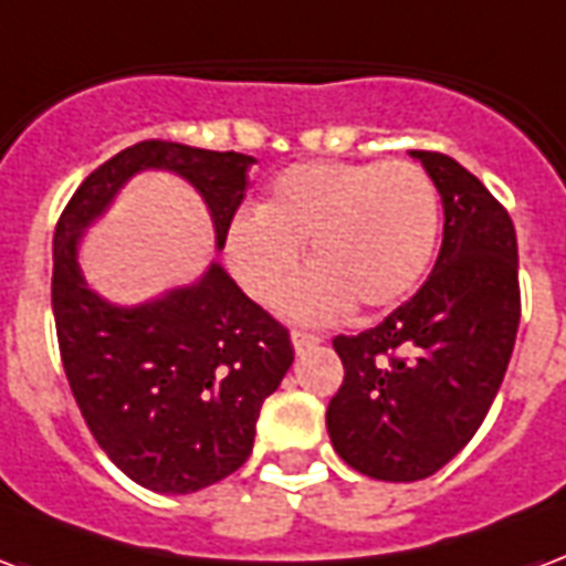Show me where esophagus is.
Listing matches in <instances>:
<instances>
[{"mask_svg":"<svg viewBox=\"0 0 566 566\" xmlns=\"http://www.w3.org/2000/svg\"><path fill=\"white\" fill-rule=\"evenodd\" d=\"M291 340H293V350L302 353L308 350V347H317L321 344V335H314V332H302V329H293L291 332Z\"/></svg>","mask_w":566,"mask_h":566,"instance_id":"obj_1","label":"esophagus"}]
</instances>
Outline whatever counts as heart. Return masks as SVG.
Here are the masks:
<instances>
[{
    "mask_svg": "<svg viewBox=\"0 0 566 566\" xmlns=\"http://www.w3.org/2000/svg\"><path fill=\"white\" fill-rule=\"evenodd\" d=\"M437 237L439 192L421 166L312 159L279 171L258 210L234 216L226 261L252 300L273 302L308 240L314 266L287 287L282 312L321 323L353 300L388 308L416 291Z\"/></svg>",
    "mask_w": 566,
    "mask_h": 566,
    "instance_id": "1",
    "label": "heart"
}]
</instances>
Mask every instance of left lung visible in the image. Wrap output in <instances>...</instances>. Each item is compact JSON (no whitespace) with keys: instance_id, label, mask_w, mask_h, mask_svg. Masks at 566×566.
<instances>
[{"instance_id":"obj_1","label":"left lung","mask_w":566,"mask_h":566,"mask_svg":"<svg viewBox=\"0 0 566 566\" xmlns=\"http://www.w3.org/2000/svg\"><path fill=\"white\" fill-rule=\"evenodd\" d=\"M409 154L442 196L437 266L379 326L332 340L344 382L326 409L340 460L395 484L430 478L463 451L499 395L520 326L507 210L457 159Z\"/></svg>"}]
</instances>
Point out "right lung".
<instances>
[{"label":"right lung","mask_w":566,"mask_h":566,"mask_svg":"<svg viewBox=\"0 0 566 566\" xmlns=\"http://www.w3.org/2000/svg\"><path fill=\"white\" fill-rule=\"evenodd\" d=\"M252 163L139 142L94 168L55 226L53 314L73 398L112 463L154 493H196L249 460L261 403L291 368V335L216 261L187 287L115 305L85 282L80 240L133 175L159 168L198 189L222 249Z\"/></svg>","instance_id":"right-lung-1"}]
</instances>
